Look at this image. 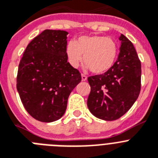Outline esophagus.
Here are the masks:
<instances>
[{
  "label": "esophagus",
  "mask_w": 158,
  "mask_h": 158,
  "mask_svg": "<svg viewBox=\"0 0 158 158\" xmlns=\"http://www.w3.org/2000/svg\"><path fill=\"white\" fill-rule=\"evenodd\" d=\"M81 77H82V81H86L87 79V77L85 75H81Z\"/></svg>",
  "instance_id": "1"
}]
</instances>
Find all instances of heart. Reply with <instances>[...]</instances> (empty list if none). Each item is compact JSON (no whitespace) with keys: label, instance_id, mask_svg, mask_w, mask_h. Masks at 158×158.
<instances>
[{"label":"heart","instance_id":"b5f03b06","mask_svg":"<svg viewBox=\"0 0 158 158\" xmlns=\"http://www.w3.org/2000/svg\"><path fill=\"white\" fill-rule=\"evenodd\" d=\"M66 53L73 67H78L83 59L86 69H91L93 73L100 75L109 71L116 62L118 45L113 39L106 36H82L75 43L69 42Z\"/></svg>","mask_w":158,"mask_h":158}]
</instances>
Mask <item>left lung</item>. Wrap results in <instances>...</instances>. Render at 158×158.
Returning <instances> with one entry per match:
<instances>
[{"mask_svg":"<svg viewBox=\"0 0 158 158\" xmlns=\"http://www.w3.org/2000/svg\"><path fill=\"white\" fill-rule=\"evenodd\" d=\"M119 40L120 54L112 68L87 79L91 86L87 108L95 117L108 121L126 113L140 91L141 64L136 50L124 34Z\"/></svg>","mask_w":158,"mask_h":158,"instance_id":"obj_1","label":"left lung"}]
</instances>
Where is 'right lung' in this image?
<instances>
[{"instance_id": "1", "label": "right lung", "mask_w": 158, "mask_h": 158, "mask_svg": "<svg viewBox=\"0 0 158 158\" xmlns=\"http://www.w3.org/2000/svg\"><path fill=\"white\" fill-rule=\"evenodd\" d=\"M68 32L46 30L26 47L18 67L17 89L26 110L41 122L64 115L81 75L67 62Z\"/></svg>"}]
</instances>
